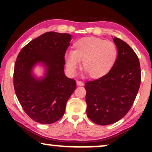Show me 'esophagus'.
Segmentation results:
<instances>
[{
	"mask_svg": "<svg viewBox=\"0 0 152 152\" xmlns=\"http://www.w3.org/2000/svg\"><path fill=\"white\" fill-rule=\"evenodd\" d=\"M77 86H84V83H83L82 81H77Z\"/></svg>",
	"mask_w": 152,
	"mask_h": 152,
	"instance_id": "obj_1",
	"label": "esophagus"
}]
</instances>
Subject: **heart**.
Returning <instances> with one entry per match:
<instances>
[{"mask_svg": "<svg viewBox=\"0 0 152 152\" xmlns=\"http://www.w3.org/2000/svg\"><path fill=\"white\" fill-rule=\"evenodd\" d=\"M118 58L115 43L95 37L78 39L72 45V52L64 57L65 65L70 74H75L82 61V70L92 79H99L111 71Z\"/></svg>", "mask_w": 152, "mask_h": 152, "instance_id": "b5f03b06", "label": "heart"}]
</instances>
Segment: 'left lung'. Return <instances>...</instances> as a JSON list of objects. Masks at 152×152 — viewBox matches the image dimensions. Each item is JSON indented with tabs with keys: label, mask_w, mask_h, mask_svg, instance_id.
Wrapping results in <instances>:
<instances>
[{
	"label": "left lung",
	"mask_w": 152,
	"mask_h": 152,
	"mask_svg": "<svg viewBox=\"0 0 152 152\" xmlns=\"http://www.w3.org/2000/svg\"><path fill=\"white\" fill-rule=\"evenodd\" d=\"M118 49L115 65L107 75L88 82L86 113L99 125H108L124 117L136 99L141 81L140 66L136 54L127 43L114 37Z\"/></svg>",
	"instance_id": "8db88e82"
}]
</instances>
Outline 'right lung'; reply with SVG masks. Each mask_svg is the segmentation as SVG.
Returning <instances> with one entry per match:
<instances>
[{
  "label": "right lung",
  "instance_id": "add662e5",
  "mask_svg": "<svg viewBox=\"0 0 152 152\" xmlns=\"http://www.w3.org/2000/svg\"><path fill=\"white\" fill-rule=\"evenodd\" d=\"M71 35L48 32L23 48L14 65V86L24 111L41 124H52L64 115L68 99L76 88L74 79L64 74V56ZM37 65L45 70L34 73Z\"/></svg>",
  "mask_w": 152,
  "mask_h": 152
}]
</instances>
